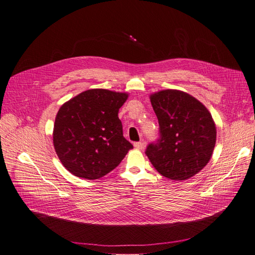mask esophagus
Returning <instances> with one entry per match:
<instances>
[{"mask_svg": "<svg viewBox=\"0 0 255 255\" xmlns=\"http://www.w3.org/2000/svg\"><path fill=\"white\" fill-rule=\"evenodd\" d=\"M133 146L135 147V149H138V150H143L144 149V142H142V141L134 142Z\"/></svg>", "mask_w": 255, "mask_h": 255, "instance_id": "34e87169", "label": "esophagus"}]
</instances>
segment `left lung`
I'll return each instance as SVG.
<instances>
[{
  "label": "left lung",
  "mask_w": 255,
  "mask_h": 255,
  "mask_svg": "<svg viewBox=\"0 0 255 255\" xmlns=\"http://www.w3.org/2000/svg\"><path fill=\"white\" fill-rule=\"evenodd\" d=\"M161 139L145 154L162 176L186 180L210 162L216 143V126L210 111L187 92L166 89L150 96Z\"/></svg>",
  "instance_id": "left-lung-1"
}]
</instances>
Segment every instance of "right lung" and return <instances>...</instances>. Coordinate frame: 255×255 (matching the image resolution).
Listing matches in <instances>:
<instances>
[{
	"mask_svg": "<svg viewBox=\"0 0 255 255\" xmlns=\"http://www.w3.org/2000/svg\"><path fill=\"white\" fill-rule=\"evenodd\" d=\"M127 92L89 89L57 112L53 144L63 166L85 179H99L117 167L132 144L123 135L118 112Z\"/></svg>",
	"mask_w": 255,
	"mask_h": 255,
	"instance_id": "add662e5",
	"label": "right lung"
}]
</instances>
